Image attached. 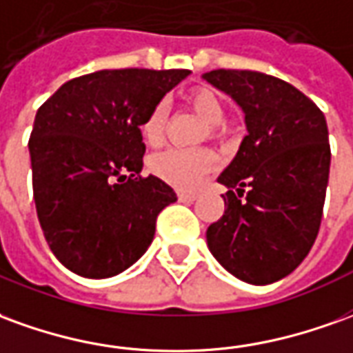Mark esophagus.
Returning <instances> with one entry per match:
<instances>
[{
	"label": "esophagus",
	"instance_id": "1",
	"mask_svg": "<svg viewBox=\"0 0 353 353\" xmlns=\"http://www.w3.org/2000/svg\"><path fill=\"white\" fill-rule=\"evenodd\" d=\"M177 199H179L181 202H193V201H196V194L183 193V191H179V193H177Z\"/></svg>",
	"mask_w": 353,
	"mask_h": 353
}]
</instances>
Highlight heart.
Segmentation results:
<instances>
[{
    "label": "heart",
    "mask_w": 353,
    "mask_h": 353,
    "mask_svg": "<svg viewBox=\"0 0 353 353\" xmlns=\"http://www.w3.org/2000/svg\"><path fill=\"white\" fill-rule=\"evenodd\" d=\"M187 105L196 112L208 128H219L225 120V110L218 95L210 90H194L187 95ZM166 130V107L159 103L147 112L139 125V134L149 147H157L164 139ZM218 166V159L212 151H181L168 149L149 160V168L157 177L183 191H194L204 177Z\"/></svg>",
    "instance_id": "1"
}]
</instances>
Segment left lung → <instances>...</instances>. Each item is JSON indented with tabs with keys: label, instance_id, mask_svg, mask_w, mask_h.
Instances as JSON below:
<instances>
[{
	"label": "left lung",
	"instance_id": "left-lung-1",
	"mask_svg": "<svg viewBox=\"0 0 353 353\" xmlns=\"http://www.w3.org/2000/svg\"><path fill=\"white\" fill-rule=\"evenodd\" d=\"M202 80L245 114L246 137L219 174L225 212L206 231L212 256L236 279L270 285L302 263L321 223L331 147L325 114L294 85L254 70Z\"/></svg>",
	"mask_w": 353,
	"mask_h": 353
}]
</instances>
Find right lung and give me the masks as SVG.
I'll return each instance as SVG.
<instances>
[{
    "label": "right lung",
    "mask_w": 353,
    "mask_h": 353,
    "mask_svg": "<svg viewBox=\"0 0 353 353\" xmlns=\"http://www.w3.org/2000/svg\"><path fill=\"white\" fill-rule=\"evenodd\" d=\"M189 74L99 70L63 83L39 107L28 143L34 202L66 270L107 279L147 252L157 216L177 196L160 177L139 176V125Z\"/></svg>",
    "instance_id": "right-lung-1"
}]
</instances>
